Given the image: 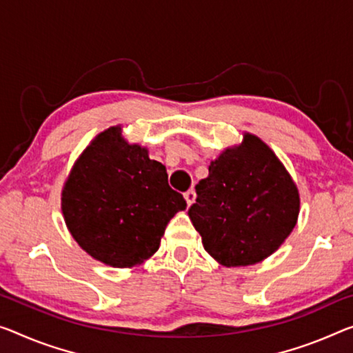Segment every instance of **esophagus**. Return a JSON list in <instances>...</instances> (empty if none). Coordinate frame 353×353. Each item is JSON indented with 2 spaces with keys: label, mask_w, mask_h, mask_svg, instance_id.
Here are the masks:
<instances>
[{
  "label": "esophagus",
  "mask_w": 353,
  "mask_h": 353,
  "mask_svg": "<svg viewBox=\"0 0 353 353\" xmlns=\"http://www.w3.org/2000/svg\"><path fill=\"white\" fill-rule=\"evenodd\" d=\"M184 199H186V203L191 207V205L195 202V192L192 191V189H189V191L184 194Z\"/></svg>",
  "instance_id": "esophagus-1"
}]
</instances>
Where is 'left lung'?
<instances>
[{
  "instance_id": "obj_1",
  "label": "left lung",
  "mask_w": 353,
  "mask_h": 353,
  "mask_svg": "<svg viewBox=\"0 0 353 353\" xmlns=\"http://www.w3.org/2000/svg\"><path fill=\"white\" fill-rule=\"evenodd\" d=\"M195 184L188 214L203 248L225 267L262 262L294 230L300 197L289 173L262 140L246 134Z\"/></svg>"
}]
</instances>
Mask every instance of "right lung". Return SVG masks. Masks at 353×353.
<instances>
[{
  "instance_id": "add662e5",
  "label": "right lung",
  "mask_w": 353,
  "mask_h": 353,
  "mask_svg": "<svg viewBox=\"0 0 353 353\" xmlns=\"http://www.w3.org/2000/svg\"><path fill=\"white\" fill-rule=\"evenodd\" d=\"M165 167L120 128L97 135L63 191V214L80 248L110 267H134L159 249L165 227L186 200L169 186Z\"/></svg>"
}]
</instances>
